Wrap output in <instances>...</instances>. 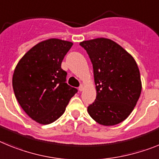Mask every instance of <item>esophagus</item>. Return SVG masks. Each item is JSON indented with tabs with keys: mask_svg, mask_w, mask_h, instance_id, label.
Masks as SVG:
<instances>
[{
	"mask_svg": "<svg viewBox=\"0 0 159 159\" xmlns=\"http://www.w3.org/2000/svg\"><path fill=\"white\" fill-rule=\"evenodd\" d=\"M84 88H85V86L83 85H81L79 86V88H78V89H79V91H82L84 89Z\"/></svg>",
	"mask_w": 159,
	"mask_h": 159,
	"instance_id": "esophagus-1",
	"label": "esophagus"
}]
</instances>
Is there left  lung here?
<instances>
[{
  "instance_id": "obj_1",
  "label": "left lung",
  "mask_w": 159,
  "mask_h": 159,
  "mask_svg": "<svg viewBox=\"0 0 159 159\" xmlns=\"http://www.w3.org/2000/svg\"><path fill=\"white\" fill-rule=\"evenodd\" d=\"M93 65L96 99L88 106L90 117L103 125L123 121L133 111L142 91L140 72L134 57L107 38L84 41Z\"/></svg>"
}]
</instances>
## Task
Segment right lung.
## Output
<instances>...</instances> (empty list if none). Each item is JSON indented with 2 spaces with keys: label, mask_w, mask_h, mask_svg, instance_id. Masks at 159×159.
<instances>
[{
  "label": "right lung",
  "mask_w": 159,
  "mask_h": 159,
  "mask_svg": "<svg viewBox=\"0 0 159 159\" xmlns=\"http://www.w3.org/2000/svg\"><path fill=\"white\" fill-rule=\"evenodd\" d=\"M73 43L51 38L37 44L22 57L15 68L13 88L25 112L43 125L50 124L64 114L78 89L66 83L61 67Z\"/></svg>",
  "instance_id": "1"
}]
</instances>
